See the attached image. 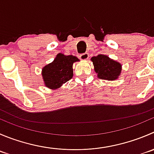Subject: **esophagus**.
<instances>
[{
    "label": "esophagus",
    "instance_id": "1",
    "mask_svg": "<svg viewBox=\"0 0 154 154\" xmlns=\"http://www.w3.org/2000/svg\"><path fill=\"white\" fill-rule=\"evenodd\" d=\"M89 56L87 53H82V54L80 55V59L81 60H86V59H89Z\"/></svg>",
    "mask_w": 154,
    "mask_h": 154
}]
</instances>
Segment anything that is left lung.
Segmentation results:
<instances>
[{
	"mask_svg": "<svg viewBox=\"0 0 154 154\" xmlns=\"http://www.w3.org/2000/svg\"><path fill=\"white\" fill-rule=\"evenodd\" d=\"M94 69L100 79L115 80L118 78L122 71V65L119 62L110 59L105 55H98L91 59Z\"/></svg>",
	"mask_w": 154,
	"mask_h": 154,
	"instance_id": "obj_1",
	"label": "left lung"
}]
</instances>
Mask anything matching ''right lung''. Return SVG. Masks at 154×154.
<instances>
[{"mask_svg":"<svg viewBox=\"0 0 154 154\" xmlns=\"http://www.w3.org/2000/svg\"><path fill=\"white\" fill-rule=\"evenodd\" d=\"M79 61L76 56L59 53L53 62L44 66L42 77L44 84L51 89L61 87L73 77V63Z\"/></svg>","mask_w":154,"mask_h":154,"instance_id":"right-lung-1","label":"right lung"}]
</instances>
